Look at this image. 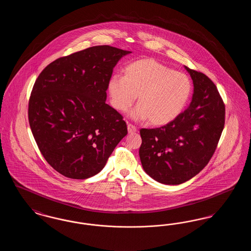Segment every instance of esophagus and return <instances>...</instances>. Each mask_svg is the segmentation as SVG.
Listing matches in <instances>:
<instances>
[{
	"mask_svg": "<svg viewBox=\"0 0 251 251\" xmlns=\"http://www.w3.org/2000/svg\"><path fill=\"white\" fill-rule=\"evenodd\" d=\"M127 128H128V131H129V133H134V132H136V131H137L136 127H135V126H133V125H131L130 123H128Z\"/></svg>",
	"mask_w": 251,
	"mask_h": 251,
	"instance_id": "obj_1",
	"label": "esophagus"
}]
</instances>
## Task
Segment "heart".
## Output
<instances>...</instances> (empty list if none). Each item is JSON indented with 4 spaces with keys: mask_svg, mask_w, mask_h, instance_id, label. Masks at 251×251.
I'll return each instance as SVG.
<instances>
[{
    "mask_svg": "<svg viewBox=\"0 0 251 251\" xmlns=\"http://www.w3.org/2000/svg\"><path fill=\"white\" fill-rule=\"evenodd\" d=\"M123 77L113 76L108 93L113 107L127 112L137 96V107L131 113L134 120H149L163 126L175 120L185 106L191 93L188 77L152 58H142L129 64Z\"/></svg>",
    "mask_w": 251,
    "mask_h": 251,
    "instance_id": "heart-1",
    "label": "heart"
}]
</instances>
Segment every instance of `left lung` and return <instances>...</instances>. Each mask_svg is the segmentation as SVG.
<instances>
[{"label": "left lung", "instance_id": "1", "mask_svg": "<svg viewBox=\"0 0 251 251\" xmlns=\"http://www.w3.org/2000/svg\"><path fill=\"white\" fill-rule=\"evenodd\" d=\"M184 68L194 85L190 105L163 127L140 130L145 172L168 185L189 180L207 166L225 124V105L215 84L201 72Z\"/></svg>", "mask_w": 251, "mask_h": 251}]
</instances>
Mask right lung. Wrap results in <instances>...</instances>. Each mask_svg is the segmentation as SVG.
Returning a JSON list of instances; mask_svg holds the SVG:
<instances>
[{"label":"right lung","mask_w":251,"mask_h":251,"mask_svg":"<svg viewBox=\"0 0 251 251\" xmlns=\"http://www.w3.org/2000/svg\"><path fill=\"white\" fill-rule=\"evenodd\" d=\"M129 50L95 46L51 62L36 79L28 108L30 127L49 165L71 179L90 178L128 133L105 103L113 70Z\"/></svg>","instance_id":"1"}]
</instances>
